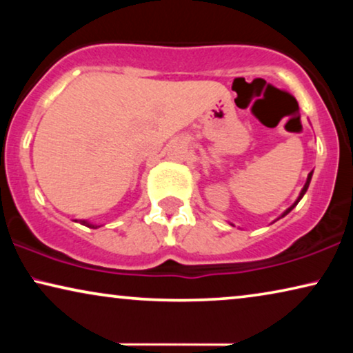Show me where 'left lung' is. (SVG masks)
<instances>
[{"label":"left lung","instance_id":"left-lung-1","mask_svg":"<svg viewBox=\"0 0 353 353\" xmlns=\"http://www.w3.org/2000/svg\"><path fill=\"white\" fill-rule=\"evenodd\" d=\"M312 175H313V172H310V173H308V176H307V181H305V185H303V188H302V191H301V194H299V197H297V201H296V202H294V204H292L291 207H289V209H288L286 212H284V214H283L281 216H284V215H288V214H289V212H291V210L294 209V207H296V205L299 204V201H301V199H302V197H303V194H305V192H307V190H308V185H310ZM281 216H279V219H281Z\"/></svg>","mask_w":353,"mask_h":353}]
</instances>
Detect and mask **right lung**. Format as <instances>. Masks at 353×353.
<instances>
[{"instance_id": "add662e5", "label": "right lung", "mask_w": 353, "mask_h": 353, "mask_svg": "<svg viewBox=\"0 0 353 353\" xmlns=\"http://www.w3.org/2000/svg\"><path fill=\"white\" fill-rule=\"evenodd\" d=\"M81 225L90 226V228H98V226H96V225H91V223H88V221H85V220H81Z\"/></svg>"}]
</instances>
